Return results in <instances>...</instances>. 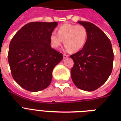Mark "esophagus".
<instances>
[{
	"label": "esophagus",
	"mask_w": 121,
	"mask_h": 121,
	"mask_svg": "<svg viewBox=\"0 0 121 121\" xmlns=\"http://www.w3.org/2000/svg\"><path fill=\"white\" fill-rule=\"evenodd\" d=\"M68 56H69L67 55H66V54H64V55H63V58L64 59L67 58H68Z\"/></svg>",
	"instance_id": "esophagus-1"
}]
</instances>
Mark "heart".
<instances>
[{
  "mask_svg": "<svg viewBox=\"0 0 121 121\" xmlns=\"http://www.w3.org/2000/svg\"><path fill=\"white\" fill-rule=\"evenodd\" d=\"M88 38V32L84 26L66 23L58 28V34L55 32L49 36L50 45L58 49L64 40L65 48L68 51L77 52L84 47Z\"/></svg>",
  "mask_w": 121,
  "mask_h": 121,
  "instance_id": "obj_1",
  "label": "heart"
}]
</instances>
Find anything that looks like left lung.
Listing matches in <instances>:
<instances>
[{
    "mask_svg": "<svg viewBox=\"0 0 121 121\" xmlns=\"http://www.w3.org/2000/svg\"><path fill=\"white\" fill-rule=\"evenodd\" d=\"M77 22L86 28L88 38L84 47L70 56L74 62L71 77L77 87L92 92L102 86L111 74L114 53L111 41L101 29L89 22Z\"/></svg>",
    "mask_w": 121,
    "mask_h": 121,
    "instance_id": "8db88e82",
    "label": "left lung"
}]
</instances>
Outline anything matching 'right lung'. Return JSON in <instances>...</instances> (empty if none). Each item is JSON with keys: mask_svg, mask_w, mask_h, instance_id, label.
Segmentation results:
<instances>
[{"mask_svg": "<svg viewBox=\"0 0 121 121\" xmlns=\"http://www.w3.org/2000/svg\"><path fill=\"white\" fill-rule=\"evenodd\" d=\"M58 22H33L24 26L10 41L8 61L12 77L26 90L38 92L49 86L52 72L63 59L53 49L49 36Z\"/></svg>", "mask_w": 121, "mask_h": 121, "instance_id": "obj_1", "label": "right lung"}]
</instances>
